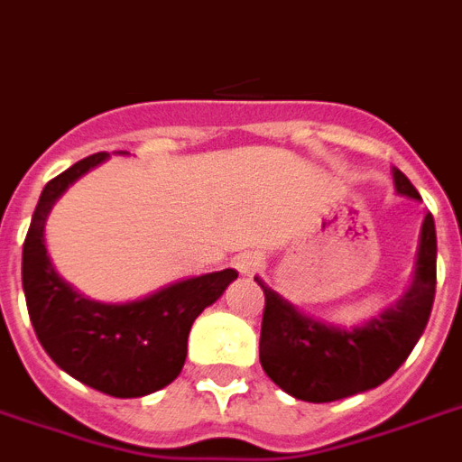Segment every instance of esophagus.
Wrapping results in <instances>:
<instances>
[{
    "label": "esophagus",
    "mask_w": 462,
    "mask_h": 462,
    "mask_svg": "<svg viewBox=\"0 0 462 462\" xmlns=\"http://www.w3.org/2000/svg\"><path fill=\"white\" fill-rule=\"evenodd\" d=\"M261 265H263V258L258 256V254H242V256L235 258V268H237V273L242 277H251L256 275L258 270H261Z\"/></svg>",
    "instance_id": "34e87169"
}]
</instances>
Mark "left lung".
Here are the masks:
<instances>
[{
	"instance_id": "1",
	"label": "left lung",
	"mask_w": 462,
	"mask_h": 462,
	"mask_svg": "<svg viewBox=\"0 0 462 462\" xmlns=\"http://www.w3.org/2000/svg\"><path fill=\"white\" fill-rule=\"evenodd\" d=\"M401 197L420 201L411 180L392 168ZM265 294L261 365L277 387L309 403H329L387 382L422 337L437 290V230L427 213L420 230L413 280L401 299L354 328L303 313L254 277Z\"/></svg>"
}]
</instances>
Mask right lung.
Wrapping results in <instances>:
<instances>
[{
    "label": "right lung",
    "mask_w": 462,
    "mask_h": 462,
    "mask_svg": "<svg viewBox=\"0 0 462 462\" xmlns=\"http://www.w3.org/2000/svg\"><path fill=\"white\" fill-rule=\"evenodd\" d=\"M106 159L104 152L88 156L47 182L23 244V291L37 339L63 373L116 399H137L178 377L194 320L237 273L225 268L185 277L121 303L89 299L66 282L47 254L44 225L75 180Z\"/></svg>",
    "instance_id": "add662e5"
}]
</instances>
